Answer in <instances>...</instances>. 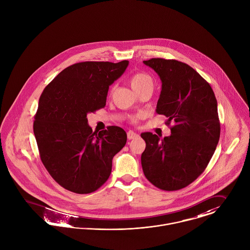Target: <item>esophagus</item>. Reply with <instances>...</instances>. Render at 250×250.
Returning <instances> with one entry per match:
<instances>
[{
	"label": "esophagus",
	"instance_id": "34e87169",
	"mask_svg": "<svg viewBox=\"0 0 250 250\" xmlns=\"http://www.w3.org/2000/svg\"><path fill=\"white\" fill-rule=\"evenodd\" d=\"M138 136V134H137L136 132H134V131L129 130V131L127 132V138H128V140H132V139L137 138Z\"/></svg>",
	"mask_w": 250,
	"mask_h": 250
}]
</instances>
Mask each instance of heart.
<instances>
[{
  "mask_svg": "<svg viewBox=\"0 0 250 250\" xmlns=\"http://www.w3.org/2000/svg\"><path fill=\"white\" fill-rule=\"evenodd\" d=\"M129 84L135 93L142 89H145V88L153 89L152 78L148 74L144 73V72H138V73H135L134 75H132L131 78L129 79ZM141 118H142L141 115H135V116L130 117V121L132 123L136 124Z\"/></svg>",
  "mask_w": 250,
  "mask_h": 250,
  "instance_id": "obj_1",
  "label": "heart"
}]
</instances>
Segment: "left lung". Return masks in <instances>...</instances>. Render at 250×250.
<instances>
[{
    "label": "left lung",
    "instance_id": "1",
    "mask_svg": "<svg viewBox=\"0 0 250 250\" xmlns=\"http://www.w3.org/2000/svg\"><path fill=\"white\" fill-rule=\"evenodd\" d=\"M144 63L160 77L162 90L156 112L172 122L170 136L144 132L141 163L146 179L164 191L187 187L204 171L221 135L213 89L195 70L175 59L151 58Z\"/></svg>",
    "mask_w": 250,
    "mask_h": 250
}]
</instances>
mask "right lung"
Returning a JSON list of instances; mask_svg holds the SVG:
<instances>
[{
    "label": "right lung",
    "instance_id": "right-lung-1",
    "mask_svg": "<svg viewBox=\"0 0 250 250\" xmlns=\"http://www.w3.org/2000/svg\"><path fill=\"white\" fill-rule=\"evenodd\" d=\"M127 66V60L73 64L40 96L33 122L40 158L68 191L90 194L102 187L110 176L114 155L126 143L125 131L116 125L94 132L87 114L105 106L109 86Z\"/></svg>",
    "mask_w": 250,
    "mask_h": 250
}]
</instances>
